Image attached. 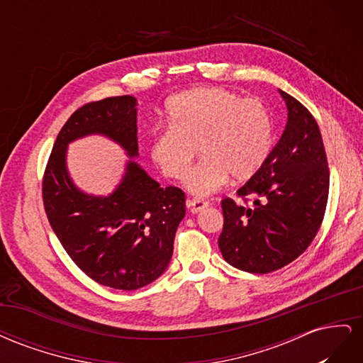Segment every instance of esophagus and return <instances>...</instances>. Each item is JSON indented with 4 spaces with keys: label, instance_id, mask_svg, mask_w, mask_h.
Segmentation results:
<instances>
[{
    "label": "esophagus",
    "instance_id": "esophagus-1",
    "mask_svg": "<svg viewBox=\"0 0 363 363\" xmlns=\"http://www.w3.org/2000/svg\"><path fill=\"white\" fill-rule=\"evenodd\" d=\"M186 204H188V208L192 213H199L203 211V208H206L208 206V203L201 199H191Z\"/></svg>",
    "mask_w": 363,
    "mask_h": 363
}]
</instances>
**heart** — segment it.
Wrapping results in <instances>:
<instances>
[{
	"instance_id": "obj_1",
	"label": "heart",
	"mask_w": 363,
	"mask_h": 363,
	"mask_svg": "<svg viewBox=\"0 0 363 363\" xmlns=\"http://www.w3.org/2000/svg\"><path fill=\"white\" fill-rule=\"evenodd\" d=\"M168 127L150 139V157L164 177L179 180L199 147L202 160L184 177L196 196L221 189L228 175L251 179L267 162L274 124L267 104L224 87H200L172 96L167 104Z\"/></svg>"
}]
</instances>
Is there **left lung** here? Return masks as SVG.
Returning a JSON list of instances; mask_svg holds the SVG:
<instances>
[{
  "label": "left lung",
  "instance_id": "obj_1",
  "mask_svg": "<svg viewBox=\"0 0 363 363\" xmlns=\"http://www.w3.org/2000/svg\"><path fill=\"white\" fill-rule=\"evenodd\" d=\"M288 123L263 167L221 201L223 257L238 269L267 274L286 267L311 245L321 227L330 172L321 131L307 108L280 91ZM253 204L247 206V201Z\"/></svg>",
  "mask_w": 363,
  "mask_h": 363
}]
</instances>
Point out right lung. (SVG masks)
<instances>
[{
    "mask_svg": "<svg viewBox=\"0 0 363 363\" xmlns=\"http://www.w3.org/2000/svg\"><path fill=\"white\" fill-rule=\"evenodd\" d=\"M94 133L108 136L136 157V98L108 96L69 116L43 172V207L65 251L87 277L113 289H139L168 267L186 195L175 186L160 188L133 160L112 195L92 196L77 189L65 163L67 145Z\"/></svg>",
    "mask_w": 363,
    "mask_h": 363,
    "instance_id": "add662e5",
    "label": "right lung"
}]
</instances>
